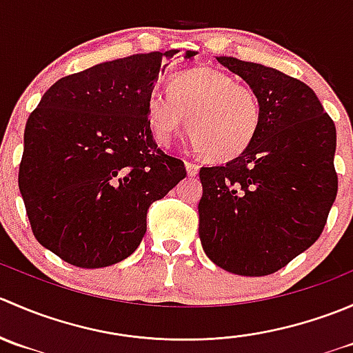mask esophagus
I'll use <instances>...</instances> for the list:
<instances>
[{
  "instance_id": "34e87169",
  "label": "esophagus",
  "mask_w": 353,
  "mask_h": 353,
  "mask_svg": "<svg viewBox=\"0 0 353 353\" xmlns=\"http://www.w3.org/2000/svg\"><path fill=\"white\" fill-rule=\"evenodd\" d=\"M186 170H188V176H198L199 165L193 162H186Z\"/></svg>"
}]
</instances>
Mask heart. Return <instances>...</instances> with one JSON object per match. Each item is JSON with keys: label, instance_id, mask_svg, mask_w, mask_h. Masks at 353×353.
Returning <instances> with one entry per match:
<instances>
[{"label": "heart", "instance_id": "b5f03b06", "mask_svg": "<svg viewBox=\"0 0 353 353\" xmlns=\"http://www.w3.org/2000/svg\"><path fill=\"white\" fill-rule=\"evenodd\" d=\"M186 118L190 141L212 160L225 162L244 154L258 137L263 101L258 90L215 68L176 73L167 92L152 90L145 119L160 147H169Z\"/></svg>", "mask_w": 353, "mask_h": 353}]
</instances>
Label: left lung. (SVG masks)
Masks as SVG:
<instances>
[{
  "instance_id": "1",
  "label": "left lung",
  "mask_w": 353,
  "mask_h": 353,
  "mask_svg": "<svg viewBox=\"0 0 353 353\" xmlns=\"http://www.w3.org/2000/svg\"><path fill=\"white\" fill-rule=\"evenodd\" d=\"M216 61L258 90L263 123L244 154L199 169V239L227 272L272 275L325 229L338 191L336 130L304 81L237 58Z\"/></svg>"
}]
</instances>
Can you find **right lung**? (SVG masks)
I'll return each instance as SVG.
<instances>
[{
	"instance_id": "add662e5",
	"label": "right lung",
	"mask_w": 353,
	"mask_h": 353,
	"mask_svg": "<svg viewBox=\"0 0 353 353\" xmlns=\"http://www.w3.org/2000/svg\"><path fill=\"white\" fill-rule=\"evenodd\" d=\"M177 52L68 74L28 116L19 188L35 239L63 261L104 268L126 259L147 232L152 203L186 177L183 160L157 147L145 119L160 68Z\"/></svg>"
}]
</instances>
